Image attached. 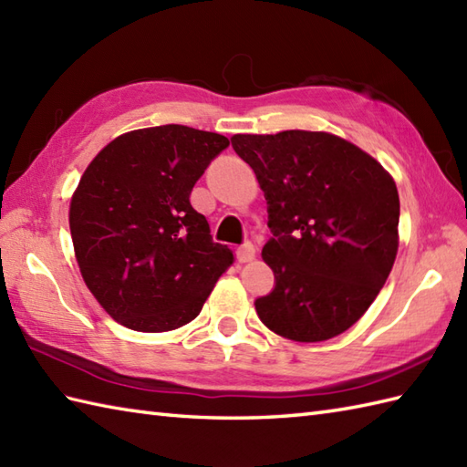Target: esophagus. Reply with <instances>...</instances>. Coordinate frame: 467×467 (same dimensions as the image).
Listing matches in <instances>:
<instances>
[{
  "mask_svg": "<svg viewBox=\"0 0 467 467\" xmlns=\"http://www.w3.org/2000/svg\"><path fill=\"white\" fill-rule=\"evenodd\" d=\"M254 256H256V249L251 243H244L243 246L236 249V259H239V263H251L254 261Z\"/></svg>",
  "mask_w": 467,
  "mask_h": 467,
  "instance_id": "34e87169",
  "label": "esophagus"
}]
</instances>
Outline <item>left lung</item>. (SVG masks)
Listing matches in <instances>:
<instances>
[{"instance_id":"1","label":"left lung","mask_w":467,"mask_h":467,"mask_svg":"<svg viewBox=\"0 0 467 467\" xmlns=\"http://www.w3.org/2000/svg\"><path fill=\"white\" fill-rule=\"evenodd\" d=\"M231 140L269 206L273 239L263 246V261L276 285L254 303L261 321L299 343L345 333L369 309L398 256L393 176L331 132L234 134Z\"/></svg>"}]
</instances>
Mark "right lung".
Here are the masks:
<instances>
[{"mask_svg": "<svg viewBox=\"0 0 467 467\" xmlns=\"http://www.w3.org/2000/svg\"><path fill=\"white\" fill-rule=\"evenodd\" d=\"M231 144L181 124L140 128L106 144L69 201V233L88 289L114 321L164 333L191 323L234 263L213 243L192 186Z\"/></svg>", "mask_w": 467, "mask_h": 467, "instance_id": "right-lung-1", "label": "right lung"}]
</instances>
